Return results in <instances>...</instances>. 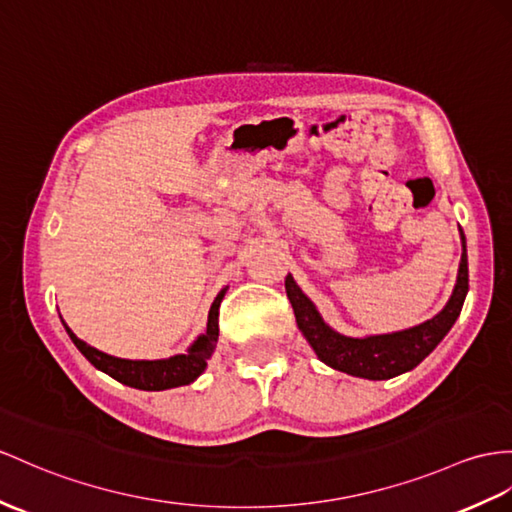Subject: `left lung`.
<instances>
[{
  "instance_id": "obj_1",
  "label": "left lung",
  "mask_w": 512,
  "mask_h": 512,
  "mask_svg": "<svg viewBox=\"0 0 512 512\" xmlns=\"http://www.w3.org/2000/svg\"><path fill=\"white\" fill-rule=\"evenodd\" d=\"M460 241H463V256H460L456 286L445 308L432 319L419 323V326L389 334L347 336L336 332L323 321L317 306L310 302V297L299 289L289 273L284 284L297 319V328L302 330L308 345L313 347L321 363H326L336 371L350 373L354 378L391 380L415 369L423 358L430 356L434 347L452 330L469 291L467 243L463 232H460Z\"/></svg>"
}]
</instances>
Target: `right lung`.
I'll use <instances>...</instances> for the list:
<instances>
[{"mask_svg":"<svg viewBox=\"0 0 512 512\" xmlns=\"http://www.w3.org/2000/svg\"><path fill=\"white\" fill-rule=\"evenodd\" d=\"M228 289H221L219 295L215 297L213 306L208 310V323L206 330L197 336V339L191 343L186 354H176L171 358H160V360H128V358H117L95 350L89 343H84L78 339L76 334L71 332L65 321V330L71 336L73 345L86 356L89 363L108 373L110 378H115L117 382L132 386V389H141V391H165V389H176V386H184L195 382L199 376H202L208 358L213 356L217 339H219V306L221 299L226 295Z\"/></svg>","mask_w":512,"mask_h":512,"instance_id":"1","label":"right lung"}]
</instances>
